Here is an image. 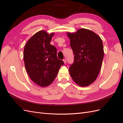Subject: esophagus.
I'll use <instances>...</instances> for the list:
<instances>
[{
  "label": "esophagus",
  "mask_w": 123,
  "mask_h": 123,
  "mask_svg": "<svg viewBox=\"0 0 123 123\" xmlns=\"http://www.w3.org/2000/svg\"><path fill=\"white\" fill-rule=\"evenodd\" d=\"M63 61H64V64H66V62H67V61H66V59H63Z\"/></svg>",
  "instance_id": "obj_1"
}]
</instances>
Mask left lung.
<instances>
[{
	"mask_svg": "<svg viewBox=\"0 0 123 123\" xmlns=\"http://www.w3.org/2000/svg\"><path fill=\"white\" fill-rule=\"evenodd\" d=\"M67 35L75 55L69 69L70 75L80 86H88L95 80L102 67L104 55L102 40L96 33L86 29L68 32Z\"/></svg>",
	"mask_w": 123,
	"mask_h": 123,
	"instance_id": "8db88e82",
	"label": "left lung"
}]
</instances>
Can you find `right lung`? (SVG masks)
Returning a JSON list of instances; mask_svg holds the SVG:
<instances>
[{
  "instance_id": "right-lung-1",
  "label": "right lung",
  "mask_w": 123,
  "mask_h": 123,
  "mask_svg": "<svg viewBox=\"0 0 123 123\" xmlns=\"http://www.w3.org/2000/svg\"><path fill=\"white\" fill-rule=\"evenodd\" d=\"M54 33H36L26 43L24 51L25 70L32 81L40 86L51 84L64 62L57 57V49L50 44Z\"/></svg>"
}]
</instances>
